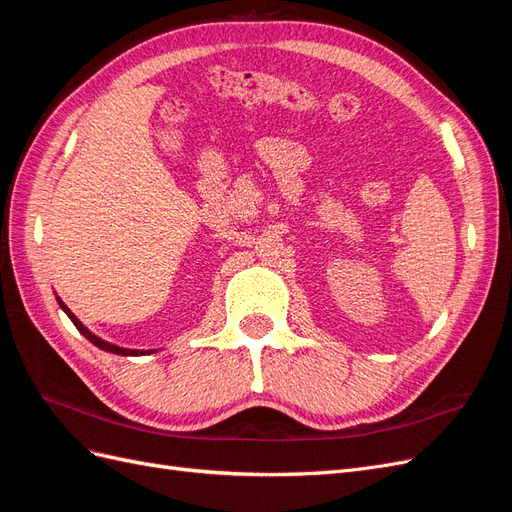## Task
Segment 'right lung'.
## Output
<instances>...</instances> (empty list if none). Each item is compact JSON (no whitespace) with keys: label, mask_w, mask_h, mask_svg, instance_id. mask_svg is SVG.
Instances as JSON below:
<instances>
[{"label":"right lung","mask_w":512,"mask_h":512,"mask_svg":"<svg viewBox=\"0 0 512 512\" xmlns=\"http://www.w3.org/2000/svg\"><path fill=\"white\" fill-rule=\"evenodd\" d=\"M57 303H59V307L64 309V312L68 314V318L74 322V327L79 329V331H81V333H83V335L89 339V342L94 344V346H98L100 350L113 352V354H121V356H141V354H153V352H156V350H130V348H119V346H115V344H108V342H104V339H100L98 335L91 333V331L85 327V324H83L79 318H76V316L70 312V309L64 305V301H61L59 297H57Z\"/></svg>","instance_id":"add662e5"}]
</instances>
